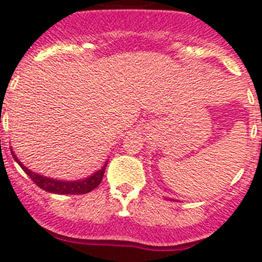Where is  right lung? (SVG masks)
Instances as JSON below:
<instances>
[{
    "mask_svg": "<svg viewBox=\"0 0 262 262\" xmlns=\"http://www.w3.org/2000/svg\"><path fill=\"white\" fill-rule=\"evenodd\" d=\"M13 155V157L15 159L18 164L22 166V169L26 172V174L29 176L32 180V182L39 186L40 189L46 191H50V193H56V194H86L89 191L94 190L101 181H102L103 174H105L106 165L102 169H99L98 172L94 173L93 176H90L89 178H85L82 181H73V182H66V181H59V180H52V178L43 177V176H39L36 173L31 172L30 169H27L26 166H23L20 164L19 160L15 157V155Z\"/></svg>",
    "mask_w": 262,
    "mask_h": 262,
    "instance_id": "right-lung-1",
    "label": "right lung"
}]
</instances>
